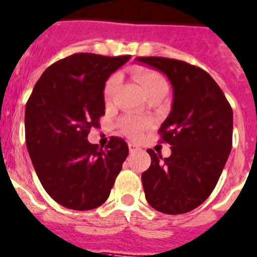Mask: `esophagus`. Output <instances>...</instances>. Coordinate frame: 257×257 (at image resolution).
<instances>
[{
	"label": "esophagus",
	"mask_w": 257,
	"mask_h": 257,
	"mask_svg": "<svg viewBox=\"0 0 257 257\" xmlns=\"http://www.w3.org/2000/svg\"><path fill=\"white\" fill-rule=\"evenodd\" d=\"M128 150H130V153H136V152H138V150H140V148H139L138 145H135V144H133V143H130V144H128Z\"/></svg>",
	"instance_id": "34e87169"
}]
</instances>
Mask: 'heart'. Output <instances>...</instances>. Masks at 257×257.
Wrapping results in <instances>:
<instances>
[{
  "mask_svg": "<svg viewBox=\"0 0 257 257\" xmlns=\"http://www.w3.org/2000/svg\"><path fill=\"white\" fill-rule=\"evenodd\" d=\"M133 74L136 81L140 84L141 88L144 89L148 96L150 94L157 93V91H167V89H168L166 79L161 74H158L153 70L135 69ZM117 84H118V76L117 75H113L105 81L104 89H103V95H104L105 102H109L112 99V95L116 90ZM119 127L126 135L131 136V138H138V136H140L141 131L144 130L145 123L141 121H136V119L126 118L119 123Z\"/></svg>",
  "mask_w": 257,
  "mask_h": 257,
  "instance_id": "obj_1",
  "label": "heart"
}]
</instances>
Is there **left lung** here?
I'll use <instances>...</instances> for the list:
<instances>
[{"label": "left lung", "instance_id": "left-lung-1", "mask_svg": "<svg viewBox=\"0 0 257 257\" xmlns=\"http://www.w3.org/2000/svg\"><path fill=\"white\" fill-rule=\"evenodd\" d=\"M167 75L173 88L169 116L159 128L171 157L148 149L141 175L147 201L164 214H183L205 201L232 149L233 110L213 77L197 66L164 57H136Z\"/></svg>", "mask_w": 257, "mask_h": 257}]
</instances>
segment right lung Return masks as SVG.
Listing matches in <instances>:
<instances>
[{
	"instance_id": "obj_1",
	"label": "right lung",
	"mask_w": 257,
	"mask_h": 257,
	"mask_svg": "<svg viewBox=\"0 0 257 257\" xmlns=\"http://www.w3.org/2000/svg\"><path fill=\"white\" fill-rule=\"evenodd\" d=\"M130 56L75 53L42 74L25 107V141L47 194L72 210H91L108 199L128 155L126 141L109 139L103 149L90 144L100 126L103 89L109 75Z\"/></svg>"
}]
</instances>
